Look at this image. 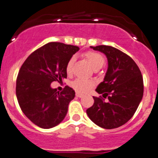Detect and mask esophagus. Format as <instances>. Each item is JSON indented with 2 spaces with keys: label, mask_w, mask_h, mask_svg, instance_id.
<instances>
[{
  "label": "esophagus",
  "mask_w": 158,
  "mask_h": 158,
  "mask_svg": "<svg viewBox=\"0 0 158 158\" xmlns=\"http://www.w3.org/2000/svg\"><path fill=\"white\" fill-rule=\"evenodd\" d=\"M76 96L77 97H79V98H82V97H83V94H80V93H76Z\"/></svg>",
  "instance_id": "1"
}]
</instances>
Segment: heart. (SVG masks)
<instances>
[{
  "instance_id": "obj_1",
  "label": "heart",
  "mask_w": 158,
  "mask_h": 158,
  "mask_svg": "<svg viewBox=\"0 0 158 158\" xmlns=\"http://www.w3.org/2000/svg\"><path fill=\"white\" fill-rule=\"evenodd\" d=\"M84 56L86 58V60L89 61V63L93 67V69L94 70H98L106 64V60H105L104 56L101 53H99V52L89 51V52H86L85 53ZM75 62H76V57L72 56L69 59L68 64H67L66 71L67 73L69 74V75H71L72 72H73V67ZM72 86L76 90H77L78 92L86 93V92L89 91V89H92L94 86V82L92 80H89V79L78 78V79H75L72 82Z\"/></svg>"
}]
</instances>
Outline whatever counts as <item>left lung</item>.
<instances>
[{
    "instance_id": "obj_1",
    "label": "left lung",
    "mask_w": 158,
    "mask_h": 158,
    "mask_svg": "<svg viewBox=\"0 0 158 158\" xmlns=\"http://www.w3.org/2000/svg\"><path fill=\"white\" fill-rule=\"evenodd\" d=\"M90 47L106 55L109 67L104 81L96 89L102 96L93 97L94 105L86 109V113L99 127L116 128L133 116L143 98L141 71L131 56L116 48L109 45Z\"/></svg>"
}]
</instances>
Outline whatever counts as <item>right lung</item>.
<instances>
[{"instance_id": "1", "label": "right lung", "mask_w": 158, "mask_h": 158, "mask_svg": "<svg viewBox=\"0 0 158 158\" xmlns=\"http://www.w3.org/2000/svg\"><path fill=\"white\" fill-rule=\"evenodd\" d=\"M79 49L76 45L49 42L34 51L21 66L16 79L17 100L23 113L38 127L51 128L64 119L75 90L66 86L58 92L50 84L66 79L67 64Z\"/></svg>"}]
</instances>
